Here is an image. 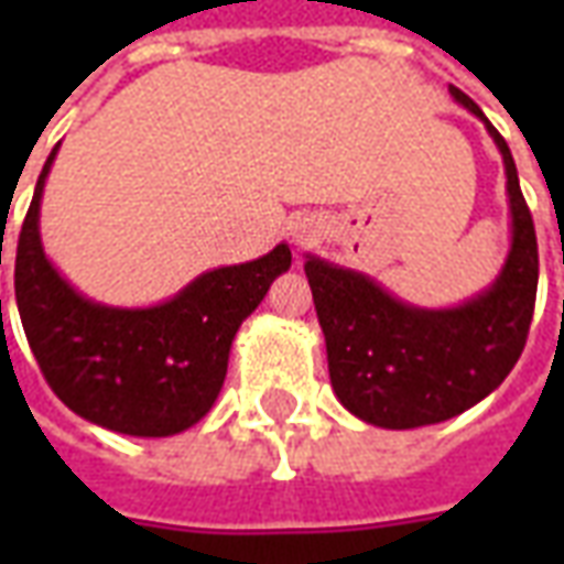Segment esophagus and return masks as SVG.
Wrapping results in <instances>:
<instances>
[{
    "mask_svg": "<svg viewBox=\"0 0 564 564\" xmlns=\"http://www.w3.org/2000/svg\"><path fill=\"white\" fill-rule=\"evenodd\" d=\"M319 235V223L314 217H302V220H295L293 226V238L299 245H307V241H314Z\"/></svg>",
    "mask_w": 564,
    "mask_h": 564,
    "instance_id": "34e87169",
    "label": "esophagus"
}]
</instances>
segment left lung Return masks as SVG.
Masks as SVG:
<instances>
[{"label": "left lung", "instance_id": "obj_1", "mask_svg": "<svg viewBox=\"0 0 564 564\" xmlns=\"http://www.w3.org/2000/svg\"><path fill=\"white\" fill-rule=\"evenodd\" d=\"M449 96L484 123L505 162L510 247L496 281L459 305L420 307L366 271L305 257L332 390L350 414L380 429L444 423L484 402L517 366L532 326L538 238L517 165L484 111L456 87Z\"/></svg>", "mask_w": 564, "mask_h": 564}]
</instances>
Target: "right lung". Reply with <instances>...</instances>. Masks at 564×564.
<instances>
[{
    "label": "right lung",
    "instance_id": "1",
    "mask_svg": "<svg viewBox=\"0 0 564 564\" xmlns=\"http://www.w3.org/2000/svg\"><path fill=\"white\" fill-rule=\"evenodd\" d=\"M56 150L59 144L39 174L14 262L26 341L59 402L87 423L132 437L177 435L217 402L235 335L274 278L290 269V245L281 241L241 265L202 271L156 305L117 307L87 299L56 271L42 245V196Z\"/></svg>",
    "mask_w": 564,
    "mask_h": 564
}]
</instances>
